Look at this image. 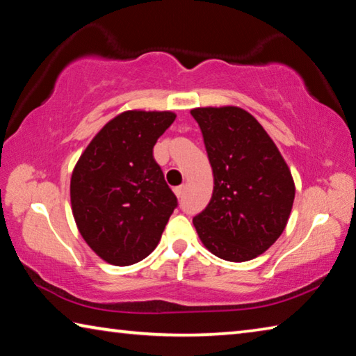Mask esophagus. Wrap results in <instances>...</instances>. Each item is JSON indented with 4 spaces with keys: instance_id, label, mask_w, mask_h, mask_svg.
Segmentation results:
<instances>
[{
    "instance_id": "obj_1",
    "label": "esophagus",
    "mask_w": 356,
    "mask_h": 356,
    "mask_svg": "<svg viewBox=\"0 0 356 356\" xmlns=\"http://www.w3.org/2000/svg\"><path fill=\"white\" fill-rule=\"evenodd\" d=\"M184 191H185V185H180V186H176V188H174V193H176L177 197H182Z\"/></svg>"
}]
</instances>
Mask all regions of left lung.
<instances>
[{
    "label": "left lung",
    "instance_id": "left-lung-1",
    "mask_svg": "<svg viewBox=\"0 0 356 356\" xmlns=\"http://www.w3.org/2000/svg\"><path fill=\"white\" fill-rule=\"evenodd\" d=\"M213 171L209 206L193 218L204 246L229 262L267 251L293 206L291 170L254 116L238 106L191 110Z\"/></svg>",
    "mask_w": 356,
    "mask_h": 356
}]
</instances>
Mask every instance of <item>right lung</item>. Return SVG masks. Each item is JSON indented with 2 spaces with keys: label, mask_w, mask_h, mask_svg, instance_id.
<instances>
[{
  "label": "right lung",
  "mask_w": 356,
  "mask_h": 356,
  "mask_svg": "<svg viewBox=\"0 0 356 356\" xmlns=\"http://www.w3.org/2000/svg\"><path fill=\"white\" fill-rule=\"evenodd\" d=\"M174 119L172 111L120 113L76 161L72 213L84 242L108 264L125 267L147 257L177 207L154 159L156 140Z\"/></svg>",
  "instance_id": "1"
}]
</instances>
